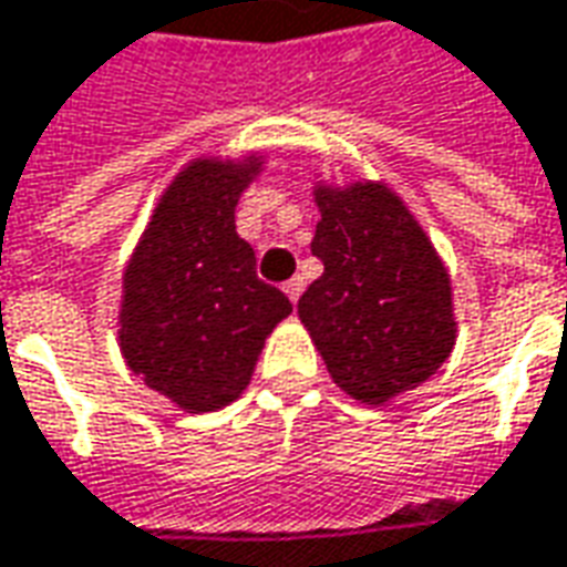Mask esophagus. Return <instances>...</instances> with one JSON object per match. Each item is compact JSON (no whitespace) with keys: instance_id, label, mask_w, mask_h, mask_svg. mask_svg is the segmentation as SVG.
Wrapping results in <instances>:
<instances>
[{"instance_id":"1","label":"esophagus","mask_w":567,"mask_h":567,"mask_svg":"<svg viewBox=\"0 0 567 567\" xmlns=\"http://www.w3.org/2000/svg\"><path fill=\"white\" fill-rule=\"evenodd\" d=\"M282 291H285V298L291 300V303H298L300 291H303V279H300V276H295V279H288V282L282 285Z\"/></svg>"}]
</instances>
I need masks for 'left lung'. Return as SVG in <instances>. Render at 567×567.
<instances>
[{"label":"left lung","instance_id":"8db88e82","mask_svg":"<svg viewBox=\"0 0 567 567\" xmlns=\"http://www.w3.org/2000/svg\"><path fill=\"white\" fill-rule=\"evenodd\" d=\"M313 254L322 276L298 316L332 381L384 406L429 381L456 344L453 285L429 233L379 179H316Z\"/></svg>","mask_w":567,"mask_h":567}]
</instances>
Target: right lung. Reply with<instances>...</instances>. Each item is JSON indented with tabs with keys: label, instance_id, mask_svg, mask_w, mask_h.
<instances>
[{
	"label": "right lung",
	"instance_id": "1",
	"mask_svg": "<svg viewBox=\"0 0 567 567\" xmlns=\"http://www.w3.org/2000/svg\"><path fill=\"white\" fill-rule=\"evenodd\" d=\"M267 154L192 157L154 204L121 276L117 344L126 365L183 413H217L245 394L272 329L291 313L254 272L235 204Z\"/></svg>",
	"mask_w": 567,
	"mask_h": 567
}]
</instances>
